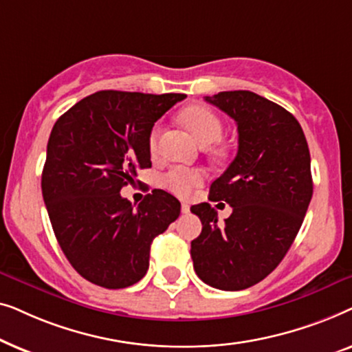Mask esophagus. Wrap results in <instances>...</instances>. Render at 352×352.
<instances>
[{"mask_svg": "<svg viewBox=\"0 0 352 352\" xmlns=\"http://www.w3.org/2000/svg\"><path fill=\"white\" fill-rule=\"evenodd\" d=\"M181 211H182V214H189L190 213V205L189 204H182Z\"/></svg>", "mask_w": 352, "mask_h": 352, "instance_id": "34e87169", "label": "esophagus"}]
</instances>
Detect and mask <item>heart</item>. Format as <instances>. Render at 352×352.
<instances>
[{"mask_svg": "<svg viewBox=\"0 0 352 352\" xmlns=\"http://www.w3.org/2000/svg\"><path fill=\"white\" fill-rule=\"evenodd\" d=\"M181 122L194 136L199 139L201 144H210L218 141L223 136L224 124L221 122V118L216 115L213 110L204 105H190V107L184 109L179 115ZM162 128L153 126L148 136V147L152 152H157L158 141H160ZM204 175L199 170H192V168L186 166H175L166 173L163 177V182L171 192H175L176 195L186 197L190 194V190L195 186H199Z\"/></svg>", "mask_w": 352, "mask_h": 352, "instance_id": "b5f03b06", "label": "heart"}]
</instances>
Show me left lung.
Listing matches in <instances>:
<instances>
[{
    "instance_id": "1",
    "label": "left lung",
    "mask_w": 352,
    "mask_h": 352,
    "mask_svg": "<svg viewBox=\"0 0 352 352\" xmlns=\"http://www.w3.org/2000/svg\"><path fill=\"white\" fill-rule=\"evenodd\" d=\"M205 100L235 120L239 151L210 187V200L228 201L232 214L219 224L210 204L192 206L204 228L190 256L206 285L245 290L278 266L301 228L312 197L309 147L298 120L263 96L223 91Z\"/></svg>"
}]
</instances>
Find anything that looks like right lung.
<instances>
[{
  "instance_id": "obj_1",
  "label": "right lung",
  "mask_w": 352,
  "mask_h": 352,
  "mask_svg": "<svg viewBox=\"0 0 352 352\" xmlns=\"http://www.w3.org/2000/svg\"><path fill=\"white\" fill-rule=\"evenodd\" d=\"M186 94L99 91L59 117L47 141L41 190L62 252L76 272L104 288H126L148 269L151 245L181 213L153 189L134 208L120 195L151 168L153 124Z\"/></svg>"
}]
</instances>
